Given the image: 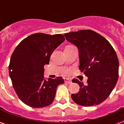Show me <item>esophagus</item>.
I'll return each mask as SVG.
<instances>
[{
  "label": "esophagus",
  "mask_w": 124,
  "mask_h": 124,
  "mask_svg": "<svg viewBox=\"0 0 124 124\" xmlns=\"http://www.w3.org/2000/svg\"><path fill=\"white\" fill-rule=\"evenodd\" d=\"M64 82L66 83L71 84L72 83V80H71V79H69V78H64Z\"/></svg>",
  "instance_id": "esophagus-1"
}]
</instances>
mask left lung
Returning <instances> with one entry per match:
<instances>
[{"mask_svg": "<svg viewBox=\"0 0 124 124\" xmlns=\"http://www.w3.org/2000/svg\"><path fill=\"white\" fill-rule=\"evenodd\" d=\"M66 40L78 48L79 68L88 77L86 85L78 79L80 90L72 99L82 106H93L106 100L118 79L119 61L112 45L102 36L91 30L66 33Z\"/></svg>", "mask_w": 124, "mask_h": 124, "instance_id": "left-lung-1", "label": "left lung"}]
</instances>
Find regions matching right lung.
Masks as SVG:
<instances>
[{"label": "right lung", "instance_id": "1", "mask_svg": "<svg viewBox=\"0 0 124 124\" xmlns=\"http://www.w3.org/2000/svg\"><path fill=\"white\" fill-rule=\"evenodd\" d=\"M64 40L62 34L36 33L21 41L12 53L10 78L18 98L27 106L43 108L54 101L58 86L64 80L62 77L46 80L44 66Z\"/></svg>", "mask_w": 124, "mask_h": 124}]
</instances>
